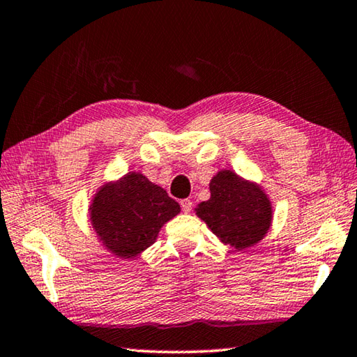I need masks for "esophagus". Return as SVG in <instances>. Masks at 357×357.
Segmentation results:
<instances>
[{
    "instance_id": "esophagus-1",
    "label": "esophagus",
    "mask_w": 357,
    "mask_h": 357,
    "mask_svg": "<svg viewBox=\"0 0 357 357\" xmlns=\"http://www.w3.org/2000/svg\"><path fill=\"white\" fill-rule=\"evenodd\" d=\"M193 208V203L190 200H181V209H183V213L189 214Z\"/></svg>"
}]
</instances>
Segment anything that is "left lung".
Here are the masks:
<instances>
[{
  "label": "left lung",
  "mask_w": 357,
  "mask_h": 357,
  "mask_svg": "<svg viewBox=\"0 0 357 357\" xmlns=\"http://www.w3.org/2000/svg\"><path fill=\"white\" fill-rule=\"evenodd\" d=\"M211 198L197 208L215 236L236 249L257 244L268 231L271 203L255 184L223 170L211 179Z\"/></svg>",
  "instance_id": "1"
}]
</instances>
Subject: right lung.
<instances>
[{
	"instance_id": "1",
	"label": "right lung",
	"mask_w": 357,
	"mask_h": 357,
	"mask_svg": "<svg viewBox=\"0 0 357 357\" xmlns=\"http://www.w3.org/2000/svg\"><path fill=\"white\" fill-rule=\"evenodd\" d=\"M179 209L162 187L142 173H129L99 190L93 202L91 220L108 250L130 258L148 249L162 225Z\"/></svg>"
}]
</instances>
